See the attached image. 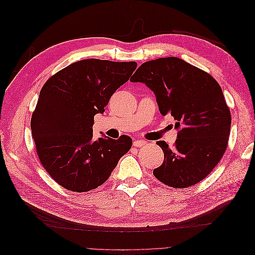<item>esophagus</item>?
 Returning a JSON list of instances; mask_svg holds the SVG:
<instances>
[{"mask_svg":"<svg viewBox=\"0 0 255 255\" xmlns=\"http://www.w3.org/2000/svg\"><path fill=\"white\" fill-rule=\"evenodd\" d=\"M144 144H146V141H144V140H140V139L135 140V141L133 142V145H134V146H136V148H139V146H142V145H144Z\"/></svg>","mask_w":255,"mask_h":255,"instance_id":"obj_1","label":"esophagus"}]
</instances>
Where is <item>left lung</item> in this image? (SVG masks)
Wrapping results in <instances>:
<instances>
[{"instance_id": "1", "label": "left lung", "mask_w": 255, "mask_h": 255, "mask_svg": "<svg viewBox=\"0 0 255 255\" xmlns=\"http://www.w3.org/2000/svg\"><path fill=\"white\" fill-rule=\"evenodd\" d=\"M130 82L145 84L160 114L175 120V143L157 141L164 163L154 176L174 188L202 181L226 152L231 129V113L217 81L181 58L164 57L145 61Z\"/></svg>"}]
</instances>
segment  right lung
<instances>
[{
	"instance_id": "obj_1",
	"label": "right lung",
	"mask_w": 255,
	"mask_h": 255,
	"mask_svg": "<svg viewBox=\"0 0 255 255\" xmlns=\"http://www.w3.org/2000/svg\"><path fill=\"white\" fill-rule=\"evenodd\" d=\"M136 67L135 61L83 59L43 85L30 128L42 166L60 186L76 192L101 186L130 149V137L96 139L92 126Z\"/></svg>"
}]
</instances>
